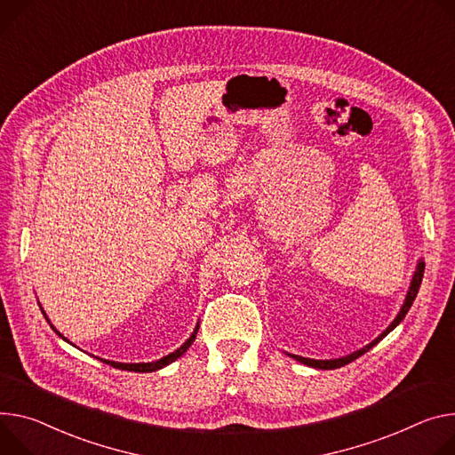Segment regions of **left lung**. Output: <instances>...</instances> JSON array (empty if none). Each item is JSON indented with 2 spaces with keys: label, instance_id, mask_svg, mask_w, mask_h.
<instances>
[{
  "label": "left lung",
  "instance_id": "obj_1",
  "mask_svg": "<svg viewBox=\"0 0 455 455\" xmlns=\"http://www.w3.org/2000/svg\"><path fill=\"white\" fill-rule=\"evenodd\" d=\"M423 274H425V263H423V259H419L418 268H416V272H414V277H411V283H410V288H408L406 299H404V303H403V307H401L397 317L390 323V326L385 330V332H383L381 336H378L370 345L363 347L361 350H357V352H354V354H350V355L339 357V359H324V361H321V359H310V357H301V355H294V354H288V355L294 357L296 361H299V363H303V364H308V366H314V368H321V370H334V368H341V366L352 363L354 359H357L359 355H363L364 352H368L371 347L378 345L387 334H390L392 330L404 319V315L408 314L411 303H414V299H416V296H418V292H419V286H421V281H423Z\"/></svg>",
  "mask_w": 455,
  "mask_h": 455
}]
</instances>
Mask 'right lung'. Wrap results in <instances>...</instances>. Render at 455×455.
Returning <instances> with one entry per match:
<instances>
[{"label": "right lung", "instance_id": "obj_1", "mask_svg": "<svg viewBox=\"0 0 455 455\" xmlns=\"http://www.w3.org/2000/svg\"><path fill=\"white\" fill-rule=\"evenodd\" d=\"M44 312V310H41ZM44 315H45V312H44ZM45 319H47V315H45ZM49 321V319H47ZM52 326V324H51ZM54 328V326H52ZM197 328H199V324H196V328H194V332H192V336L176 350V352H172V354H169V355H164V357H161V359H157V361H152V363H116V361H107V359H101L103 363H108V364H112L114 368H119V370H129V371H154V370H159V368H163V366H167V364H171V363H174L178 357H181L187 350H188V347L194 343V339H196V334H197ZM54 332L60 336V338H63L58 330L54 328ZM65 339V338H63Z\"/></svg>", "mask_w": 455, "mask_h": 455}]
</instances>
